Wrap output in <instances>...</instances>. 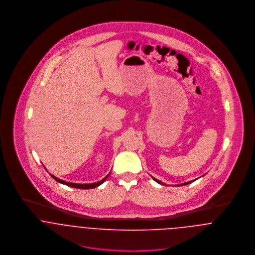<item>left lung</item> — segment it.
<instances>
[{"instance_id": "8db88e82", "label": "left lung", "mask_w": 255, "mask_h": 255, "mask_svg": "<svg viewBox=\"0 0 255 255\" xmlns=\"http://www.w3.org/2000/svg\"><path fill=\"white\" fill-rule=\"evenodd\" d=\"M151 177H152V176H151ZM152 179H153V180H154V181H155V182H158V183H160V184H166V183H164V182H161V181H159V180H157V179H155V178H153V177H152ZM194 181H196V180H194ZM194 181H190V182H184V183H182V184H179V185H180V186H181V185H185V184H188V183H191V182H194Z\"/></svg>"}]
</instances>
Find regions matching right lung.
Here are the masks:
<instances>
[{
  "label": "right lung",
  "mask_w": 255,
  "mask_h": 255,
  "mask_svg": "<svg viewBox=\"0 0 255 255\" xmlns=\"http://www.w3.org/2000/svg\"><path fill=\"white\" fill-rule=\"evenodd\" d=\"M51 175V174H50ZM110 174H108L103 180H101L100 182H93V183H74V182H66V181H63V180H60L59 178H57V177H55V176H53V175H51V177L55 180V181H57L58 182H60V183H63V184H66V185H68V186H72V187H75V188H81V189H89V188H94V187H97V186H99L100 184H102L103 182L106 181V179L109 177Z\"/></svg>",
  "instance_id": "obj_1"
}]
</instances>
